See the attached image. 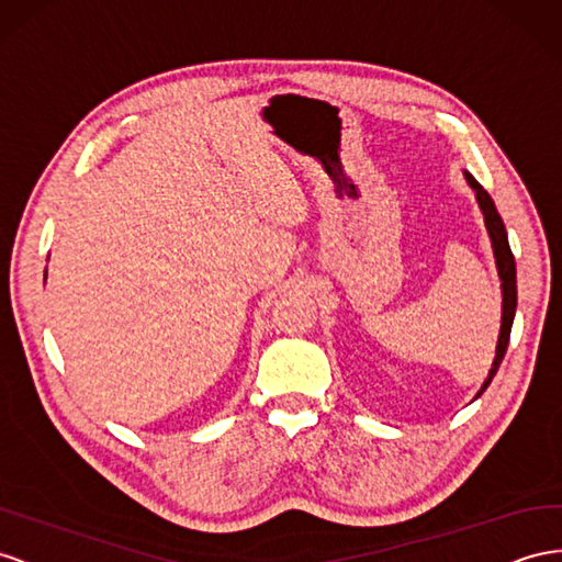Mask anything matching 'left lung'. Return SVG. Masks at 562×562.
I'll use <instances>...</instances> for the list:
<instances>
[{
  "instance_id": "left-lung-1",
  "label": "left lung",
  "mask_w": 562,
  "mask_h": 562,
  "mask_svg": "<svg viewBox=\"0 0 562 562\" xmlns=\"http://www.w3.org/2000/svg\"><path fill=\"white\" fill-rule=\"evenodd\" d=\"M468 187L475 191V201L482 210V217H484V226H487V234L492 240V250H494V260H496V271H498V279H502V330H498V342H496V357L492 361V369L484 378V383L480 387V392L475 394V400L480 394L490 387L492 378L496 375L498 367H502L504 355L508 350V338H510V328H513V318H515V307H518V281H515V257L510 252L508 246V234H506V226L502 215L496 212V205L492 201V195L484 191L475 177L470 172H463Z\"/></svg>"
}]
</instances>
